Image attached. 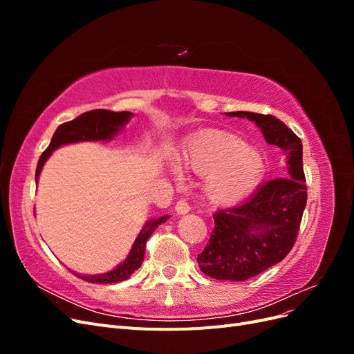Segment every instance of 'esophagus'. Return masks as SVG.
<instances>
[{"label":"esophagus","instance_id":"1","mask_svg":"<svg viewBox=\"0 0 354 354\" xmlns=\"http://www.w3.org/2000/svg\"><path fill=\"white\" fill-rule=\"evenodd\" d=\"M189 211H190V207L186 201H178L176 203V212L178 216H185V214H187Z\"/></svg>","mask_w":354,"mask_h":354}]
</instances>
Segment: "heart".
Listing matches in <instances>:
<instances>
[{
	"mask_svg": "<svg viewBox=\"0 0 354 354\" xmlns=\"http://www.w3.org/2000/svg\"><path fill=\"white\" fill-rule=\"evenodd\" d=\"M181 164L198 176H205L203 194L212 205H233L260 185L266 173V158L259 149L245 145L238 136L209 130L186 143ZM174 180H181L176 165L169 167Z\"/></svg>",
	"mask_w": 354,
	"mask_h": 354,
	"instance_id": "b5f03b06",
	"label": "heart"
}]
</instances>
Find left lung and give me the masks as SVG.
<instances>
[{"label": "left lung", "mask_w": 354, "mask_h": 354, "mask_svg": "<svg viewBox=\"0 0 354 354\" xmlns=\"http://www.w3.org/2000/svg\"><path fill=\"white\" fill-rule=\"evenodd\" d=\"M260 128L264 140L286 159V178L266 181L241 205L214 214L209 243L198 254L199 269L218 281H246L281 263L292 250L307 202L303 143L273 115L229 112Z\"/></svg>", "instance_id": "obj_1"}]
</instances>
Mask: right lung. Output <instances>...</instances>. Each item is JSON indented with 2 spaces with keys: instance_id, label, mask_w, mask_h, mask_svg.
Instances as JSON below:
<instances>
[{
  "instance_id": "right-lung-1",
  "label": "right lung",
  "mask_w": 354,
  "mask_h": 354,
  "mask_svg": "<svg viewBox=\"0 0 354 354\" xmlns=\"http://www.w3.org/2000/svg\"><path fill=\"white\" fill-rule=\"evenodd\" d=\"M134 115L131 112H112L106 109H94L90 112H85L80 115L75 120L65 122L57 127L56 133L53 134V138L50 142V146L46 149V152L41 155L37 173H35V181L38 183L39 174L44 167L46 160L51 156V153L59 149L60 146L72 145V143H81V142H108L124 130L125 124L130 122V120ZM168 220V216H160L158 218L147 220L145 223L143 229L137 234V238L131 246L130 254L127 255V259L118 264L115 269L100 274H81L71 270L73 274H77L80 279H84L91 283H116L127 281L138 267L142 266L145 259L146 251V242L151 238V234L158 229V226L165 223Z\"/></svg>"
}]
</instances>
